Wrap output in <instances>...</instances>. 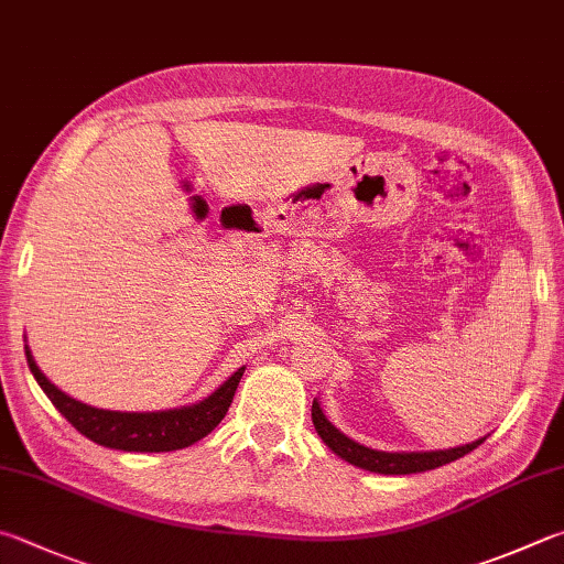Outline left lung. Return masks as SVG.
Instances as JSON below:
<instances>
[{"label": "left lung", "mask_w": 564, "mask_h": 564, "mask_svg": "<svg viewBox=\"0 0 564 564\" xmlns=\"http://www.w3.org/2000/svg\"><path fill=\"white\" fill-rule=\"evenodd\" d=\"M313 424H315V432L317 436L323 438L325 446L335 452L340 458H345L347 464H352L357 468H365V470H372V474H384V476H406V474H422V470H432L438 468L444 464H452V460L466 456L478 448L480 444L486 442L484 438H478L474 444H466V446H456V448H444V452H377V448H367L362 444L352 442L350 436H345L340 429H335L330 422H327L321 404H317V399H313Z\"/></svg>", "instance_id": "8db88e82"}]
</instances>
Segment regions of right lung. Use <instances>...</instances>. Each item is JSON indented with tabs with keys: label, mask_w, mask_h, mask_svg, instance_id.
<instances>
[{
	"label": "right lung",
	"mask_w": 564,
	"mask_h": 564,
	"mask_svg": "<svg viewBox=\"0 0 564 564\" xmlns=\"http://www.w3.org/2000/svg\"><path fill=\"white\" fill-rule=\"evenodd\" d=\"M26 362L32 370L34 380L44 389L61 414L74 424L76 432L84 434L90 442L108 448H120V452H142V454H160V452H177V448L192 446L194 442L214 432L224 414L229 412L234 392H237L243 367H239L217 392L207 399L180 409H165V412H110V409H96L90 404L78 402V399L61 392L56 384L48 382V377L39 370L29 345Z\"/></svg>",
	"instance_id": "right-lung-1"
}]
</instances>
